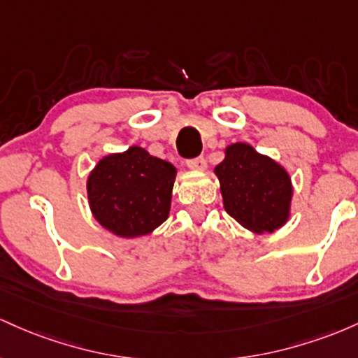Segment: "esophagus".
Listing matches in <instances>:
<instances>
[{"mask_svg":"<svg viewBox=\"0 0 358 358\" xmlns=\"http://www.w3.org/2000/svg\"><path fill=\"white\" fill-rule=\"evenodd\" d=\"M187 167H189L191 171L201 172V171H204V169H206V160H204V157L187 160Z\"/></svg>","mask_w":358,"mask_h":358,"instance_id":"1","label":"esophagus"}]
</instances>
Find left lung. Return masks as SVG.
Listing matches in <instances>:
<instances>
[{"instance_id": "1", "label": "left lung", "mask_w": 358, "mask_h": 358, "mask_svg": "<svg viewBox=\"0 0 358 358\" xmlns=\"http://www.w3.org/2000/svg\"><path fill=\"white\" fill-rule=\"evenodd\" d=\"M215 176L224 210L252 233H272L291 218V176L286 167L250 143L235 142L224 148V159L215 167Z\"/></svg>"}]
</instances>
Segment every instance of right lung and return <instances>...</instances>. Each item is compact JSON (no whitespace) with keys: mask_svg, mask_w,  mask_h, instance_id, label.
I'll return each instance as SVG.
<instances>
[{"mask_svg":"<svg viewBox=\"0 0 358 358\" xmlns=\"http://www.w3.org/2000/svg\"><path fill=\"white\" fill-rule=\"evenodd\" d=\"M178 169L138 145L104 155L86 180L90 210L120 238L150 235L169 218Z\"/></svg>","mask_w":358,"mask_h":358,"instance_id":"1","label":"right lung"}]
</instances>
